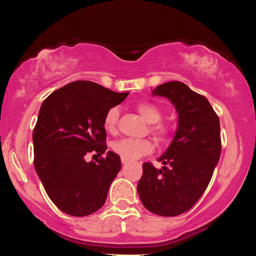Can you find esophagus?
<instances>
[{
	"instance_id": "esophagus-1",
	"label": "esophagus",
	"mask_w": 256,
	"mask_h": 256,
	"mask_svg": "<svg viewBox=\"0 0 256 256\" xmlns=\"http://www.w3.org/2000/svg\"><path fill=\"white\" fill-rule=\"evenodd\" d=\"M120 160H122V164H128V162H131V160L128 159V158H125V157H120Z\"/></svg>"
}]
</instances>
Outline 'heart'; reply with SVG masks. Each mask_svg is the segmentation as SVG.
<instances>
[{
    "mask_svg": "<svg viewBox=\"0 0 256 256\" xmlns=\"http://www.w3.org/2000/svg\"><path fill=\"white\" fill-rule=\"evenodd\" d=\"M136 110L140 115L144 118L146 122L149 124H154L151 131L156 136L162 140L167 136V128L162 124H158V122L162 118V110L151 102H142L136 105ZM120 110L118 107H112L106 112L105 118H104V126L108 132L115 131L116 125H118ZM112 149L120 154L122 157L128 159H138L149 154L154 151V144L149 138H123L115 141L112 144Z\"/></svg>",
    "mask_w": 256,
    "mask_h": 256,
    "instance_id": "b5f03b06",
    "label": "heart"
}]
</instances>
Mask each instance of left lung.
Listing matches in <instances>:
<instances>
[{
	"label": "left lung",
	"mask_w": 256,
	"mask_h": 256,
	"mask_svg": "<svg viewBox=\"0 0 256 256\" xmlns=\"http://www.w3.org/2000/svg\"><path fill=\"white\" fill-rule=\"evenodd\" d=\"M151 92L172 104L178 122L170 144L157 159L164 166L142 164L136 190L146 210L175 216L196 204L210 183L222 152L220 123L209 100L183 82H166Z\"/></svg>",
	"instance_id": "8db88e82"
}]
</instances>
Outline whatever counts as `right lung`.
<instances>
[{
	"label": "right lung",
	"instance_id": "1",
	"mask_svg": "<svg viewBox=\"0 0 256 256\" xmlns=\"http://www.w3.org/2000/svg\"><path fill=\"white\" fill-rule=\"evenodd\" d=\"M128 96L92 81H74L42 104L32 133L34 170L52 202L66 214L89 216L105 203L122 167L120 156L107 151L97 163L86 162L84 156L106 152L104 118Z\"/></svg>",
	"mask_w": 256,
	"mask_h": 256
}]
</instances>
